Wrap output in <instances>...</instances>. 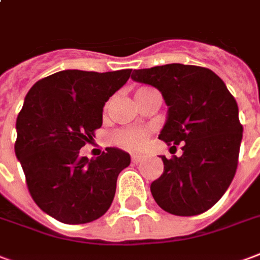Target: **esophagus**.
Returning a JSON list of instances; mask_svg holds the SVG:
<instances>
[{
	"label": "esophagus",
	"mask_w": 260,
	"mask_h": 260,
	"mask_svg": "<svg viewBox=\"0 0 260 260\" xmlns=\"http://www.w3.org/2000/svg\"><path fill=\"white\" fill-rule=\"evenodd\" d=\"M141 160H142V156L141 155H132V161H133V163H136V165H137V163H140Z\"/></svg>",
	"instance_id": "1"
}]
</instances>
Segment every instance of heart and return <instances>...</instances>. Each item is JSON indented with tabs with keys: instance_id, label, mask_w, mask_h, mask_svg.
<instances>
[{
	"instance_id": "obj_1",
	"label": "heart",
	"mask_w": 260,
	"mask_h": 260,
	"mask_svg": "<svg viewBox=\"0 0 260 260\" xmlns=\"http://www.w3.org/2000/svg\"><path fill=\"white\" fill-rule=\"evenodd\" d=\"M148 90V87H142L137 93ZM112 141L118 146L126 148V149H136L141 148L148 141V133L140 128H123L119 130L112 136Z\"/></svg>"
}]
</instances>
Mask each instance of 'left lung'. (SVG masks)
<instances>
[{
    "mask_svg": "<svg viewBox=\"0 0 260 260\" xmlns=\"http://www.w3.org/2000/svg\"><path fill=\"white\" fill-rule=\"evenodd\" d=\"M132 78L161 91L169 115L159 138L173 148L182 145V156H161L163 174L151 185L155 202L173 215L206 212L237 170L243 124L234 97L215 72L197 66L134 70Z\"/></svg>",
    "mask_w": 260,
    "mask_h": 260,
    "instance_id": "obj_1",
    "label": "left lung"
}]
</instances>
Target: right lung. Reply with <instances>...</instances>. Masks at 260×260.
<instances>
[{"mask_svg":"<svg viewBox=\"0 0 260 260\" xmlns=\"http://www.w3.org/2000/svg\"><path fill=\"white\" fill-rule=\"evenodd\" d=\"M112 72L66 70L37 82L17 115L15 153L32 200L54 219L81 225L112 204L119 173L130 155L107 148L87 159L79 149L103 124V108L130 78Z\"/></svg>","mask_w":260,"mask_h":260,"instance_id":"1","label":"right lung"}]
</instances>
